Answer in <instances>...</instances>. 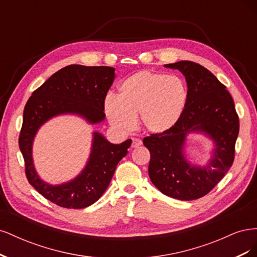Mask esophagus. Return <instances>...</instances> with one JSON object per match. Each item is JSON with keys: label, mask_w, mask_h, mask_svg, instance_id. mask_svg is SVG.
<instances>
[{"label": "esophagus", "mask_w": 257, "mask_h": 257, "mask_svg": "<svg viewBox=\"0 0 257 257\" xmlns=\"http://www.w3.org/2000/svg\"><path fill=\"white\" fill-rule=\"evenodd\" d=\"M142 144H143V142L138 138H133V141H132V147H133V148H137V147L141 146Z\"/></svg>", "instance_id": "1"}]
</instances>
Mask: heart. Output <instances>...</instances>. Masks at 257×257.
Instances as JSON below:
<instances>
[{"instance_id": "heart-1", "label": "heart", "mask_w": 257, "mask_h": 257, "mask_svg": "<svg viewBox=\"0 0 257 257\" xmlns=\"http://www.w3.org/2000/svg\"><path fill=\"white\" fill-rule=\"evenodd\" d=\"M186 103L188 89L181 78L142 71L120 84L119 97H106L104 109L115 128L131 131L139 115V122L146 132L160 134L175 126Z\"/></svg>"}]
</instances>
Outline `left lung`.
I'll return each mask as SVG.
<instances>
[{"mask_svg": "<svg viewBox=\"0 0 257 257\" xmlns=\"http://www.w3.org/2000/svg\"><path fill=\"white\" fill-rule=\"evenodd\" d=\"M165 67L179 69L185 76L188 103L175 126L144 138L150 151L149 177L169 197L197 199L207 195L234 163L239 116L226 87L206 67L192 61ZM190 131H204L216 143L214 158L205 168L191 167L185 161L183 146Z\"/></svg>", "mask_w": 257, "mask_h": 257, "instance_id": "8db88e82", "label": "left lung"}]
</instances>
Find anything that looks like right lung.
<instances>
[{
	"label": "right lung",
	"instance_id": "add662e5",
	"mask_svg": "<svg viewBox=\"0 0 257 257\" xmlns=\"http://www.w3.org/2000/svg\"><path fill=\"white\" fill-rule=\"evenodd\" d=\"M114 79L109 66L68 65L54 73L28 99L19 135L29 183L51 203L68 209L89 207L103 195L118 163L127 153L132 141L113 145L94 133L91 157L83 172L73 181L52 186L38 178L32 161V143L37 130L52 116L77 113L91 123L105 118L104 103Z\"/></svg>",
	"mask_w": 257,
	"mask_h": 257
}]
</instances>
